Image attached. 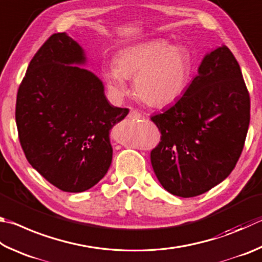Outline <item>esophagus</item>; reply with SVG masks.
<instances>
[{
    "label": "esophagus",
    "mask_w": 262,
    "mask_h": 262,
    "mask_svg": "<svg viewBox=\"0 0 262 262\" xmlns=\"http://www.w3.org/2000/svg\"><path fill=\"white\" fill-rule=\"evenodd\" d=\"M141 117H142L141 113L136 110H133V108L129 111V113H128V118L130 119H140Z\"/></svg>",
    "instance_id": "obj_1"
}]
</instances>
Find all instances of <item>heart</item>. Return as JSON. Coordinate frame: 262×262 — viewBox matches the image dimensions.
Masks as SVG:
<instances>
[{
	"mask_svg": "<svg viewBox=\"0 0 262 262\" xmlns=\"http://www.w3.org/2000/svg\"><path fill=\"white\" fill-rule=\"evenodd\" d=\"M191 59L182 47L156 39L128 47L103 68V77L118 96L127 93L126 78H134L135 95L151 106L169 105L188 88Z\"/></svg>",
	"mask_w": 262,
	"mask_h": 262,
	"instance_id": "b5f03b06",
	"label": "heart"
}]
</instances>
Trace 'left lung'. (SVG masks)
<instances>
[{
	"mask_svg": "<svg viewBox=\"0 0 262 262\" xmlns=\"http://www.w3.org/2000/svg\"><path fill=\"white\" fill-rule=\"evenodd\" d=\"M151 120L161 133L151 164L165 190L189 198L221 183L250 125V95L232 52L222 46L207 54L183 96Z\"/></svg>",
	"mask_w": 262,
	"mask_h": 262,
	"instance_id": "8db88e82",
	"label": "left lung"
}]
</instances>
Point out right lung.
Masks as SVG:
<instances>
[{
	"label": "right lung",
	"instance_id": "1",
	"mask_svg": "<svg viewBox=\"0 0 262 262\" xmlns=\"http://www.w3.org/2000/svg\"><path fill=\"white\" fill-rule=\"evenodd\" d=\"M84 50L56 33L33 57L19 85L16 123L28 163L66 192H82L107 173L110 130L129 110L113 106Z\"/></svg>",
	"mask_w": 262,
	"mask_h": 262
}]
</instances>
